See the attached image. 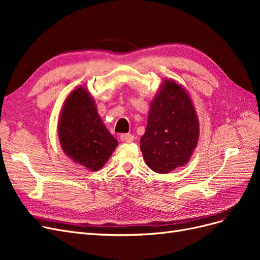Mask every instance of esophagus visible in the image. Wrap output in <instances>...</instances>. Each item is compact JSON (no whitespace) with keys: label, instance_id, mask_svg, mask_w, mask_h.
Here are the masks:
<instances>
[{"label":"esophagus","instance_id":"esophagus-1","mask_svg":"<svg viewBox=\"0 0 260 260\" xmlns=\"http://www.w3.org/2000/svg\"><path fill=\"white\" fill-rule=\"evenodd\" d=\"M133 140H135V136L131 135V133H122V135H120L121 142H132Z\"/></svg>","mask_w":260,"mask_h":260}]
</instances>
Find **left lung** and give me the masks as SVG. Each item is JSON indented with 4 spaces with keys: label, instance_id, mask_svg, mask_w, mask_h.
<instances>
[{
    "label": "left lung",
    "instance_id": "8db88e82",
    "mask_svg": "<svg viewBox=\"0 0 260 260\" xmlns=\"http://www.w3.org/2000/svg\"><path fill=\"white\" fill-rule=\"evenodd\" d=\"M199 121L185 90L165 81L149 108L140 147L147 166L167 174L190 159L199 141Z\"/></svg>",
    "mask_w": 260,
    "mask_h": 260
}]
</instances>
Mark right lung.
Returning a JSON list of instances; mask_svg holds the SVG:
<instances>
[{"label": "right lung", "mask_w": 260, "mask_h": 260, "mask_svg": "<svg viewBox=\"0 0 260 260\" xmlns=\"http://www.w3.org/2000/svg\"><path fill=\"white\" fill-rule=\"evenodd\" d=\"M58 137L70 158L92 171L104 166L118 144L104 127L95 104L84 88L72 92L65 102Z\"/></svg>", "instance_id": "obj_1"}]
</instances>
